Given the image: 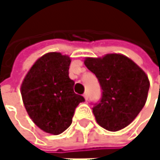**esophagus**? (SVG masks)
I'll return each instance as SVG.
<instances>
[{"label": "esophagus", "mask_w": 160, "mask_h": 160, "mask_svg": "<svg viewBox=\"0 0 160 160\" xmlns=\"http://www.w3.org/2000/svg\"><path fill=\"white\" fill-rule=\"evenodd\" d=\"M83 96H84L85 100L87 101V100H88V97H89V95H88V92H85L83 93Z\"/></svg>", "instance_id": "34e87169"}]
</instances>
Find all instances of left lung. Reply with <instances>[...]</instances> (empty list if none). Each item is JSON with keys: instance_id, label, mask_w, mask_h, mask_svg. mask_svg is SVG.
Returning <instances> with one entry per match:
<instances>
[{"instance_id": "1", "label": "left lung", "mask_w": 160, "mask_h": 160, "mask_svg": "<svg viewBox=\"0 0 160 160\" xmlns=\"http://www.w3.org/2000/svg\"><path fill=\"white\" fill-rule=\"evenodd\" d=\"M84 64L102 90L100 101L92 108L97 123L110 132L127 127L146 102L150 86L146 74L130 58L118 53L88 57Z\"/></svg>"}]
</instances>
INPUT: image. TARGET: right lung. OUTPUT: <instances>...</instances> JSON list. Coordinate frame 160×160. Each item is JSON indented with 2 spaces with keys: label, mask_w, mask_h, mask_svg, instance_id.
Listing matches in <instances>:
<instances>
[{
  "label": "right lung",
  "mask_w": 160,
  "mask_h": 160,
  "mask_svg": "<svg viewBox=\"0 0 160 160\" xmlns=\"http://www.w3.org/2000/svg\"><path fill=\"white\" fill-rule=\"evenodd\" d=\"M70 58L48 52L39 58L21 86L24 106L33 122L45 132L62 133L72 123L76 108L85 101L74 92L69 79Z\"/></svg>",
  "instance_id": "obj_1"
}]
</instances>
